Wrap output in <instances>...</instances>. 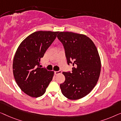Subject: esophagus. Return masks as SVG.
Listing matches in <instances>:
<instances>
[{"mask_svg": "<svg viewBox=\"0 0 121 121\" xmlns=\"http://www.w3.org/2000/svg\"><path fill=\"white\" fill-rule=\"evenodd\" d=\"M55 75H57L59 74H61V71H55Z\"/></svg>", "mask_w": 121, "mask_h": 121, "instance_id": "34e87169", "label": "esophagus"}]
</instances>
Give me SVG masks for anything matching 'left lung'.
Listing matches in <instances>:
<instances>
[{
	"instance_id": "8db88e82",
	"label": "left lung",
	"mask_w": 121,
	"mask_h": 121,
	"mask_svg": "<svg viewBox=\"0 0 121 121\" xmlns=\"http://www.w3.org/2000/svg\"><path fill=\"white\" fill-rule=\"evenodd\" d=\"M57 38L65 49L67 64L72 72H63L65 81L60 85L62 94L71 100L88 95L96 86L101 71V61L93 42L86 35L59 32Z\"/></svg>"
}]
</instances>
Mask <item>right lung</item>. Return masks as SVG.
Listing matches in <instances>:
<instances>
[{"mask_svg": "<svg viewBox=\"0 0 121 121\" xmlns=\"http://www.w3.org/2000/svg\"><path fill=\"white\" fill-rule=\"evenodd\" d=\"M59 32H35L25 39L17 49L13 69L15 81L25 94L41 96L52 81L53 71L40 68V59L52 43Z\"/></svg>", "mask_w": 121, "mask_h": 121, "instance_id": "obj_1", "label": "right lung"}]
</instances>
